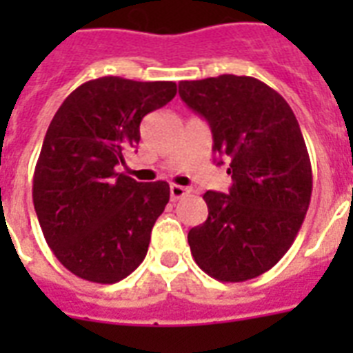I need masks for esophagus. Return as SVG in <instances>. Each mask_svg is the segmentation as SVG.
Listing matches in <instances>:
<instances>
[{"label": "esophagus", "instance_id": "34e87169", "mask_svg": "<svg viewBox=\"0 0 353 353\" xmlns=\"http://www.w3.org/2000/svg\"><path fill=\"white\" fill-rule=\"evenodd\" d=\"M188 188L181 187V185H170V198L172 201H177V199H181L183 196H187Z\"/></svg>", "mask_w": 353, "mask_h": 353}]
</instances>
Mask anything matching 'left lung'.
Returning a JSON list of instances; mask_svg holds the SVG:
<instances>
[{
  "label": "left lung",
  "mask_w": 353,
  "mask_h": 353,
  "mask_svg": "<svg viewBox=\"0 0 353 353\" xmlns=\"http://www.w3.org/2000/svg\"><path fill=\"white\" fill-rule=\"evenodd\" d=\"M179 97L209 122L212 150L232 177L229 194H203L209 218L188 231L190 252L220 282L256 279L288 252L312 199V163L295 113L252 77L183 80Z\"/></svg>",
  "instance_id": "8db88e82"
}]
</instances>
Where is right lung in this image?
<instances>
[{"mask_svg": "<svg viewBox=\"0 0 353 353\" xmlns=\"http://www.w3.org/2000/svg\"><path fill=\"white\" fill-rule=\"evenodd\" d=\"M176 82L102 77L79 85L47 128L32 201L47 245L79 279L115 284L148 252L166 181L139 183L117 165L141 141V121L176 97Z\"/></svg>", "mask_w": 353, "mask_h": 353, "instance_id": "right-lung-1", "label": "right lung"}]
</instances>
